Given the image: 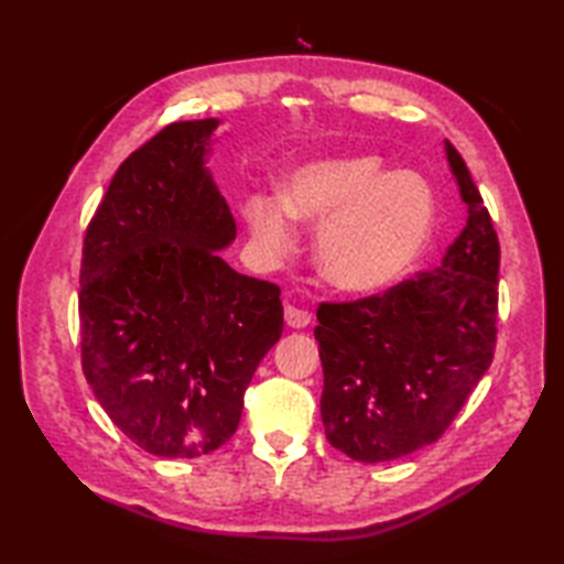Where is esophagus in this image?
<instances>
[{
  "mask_svg": "<svg viewBox=\"0 0 564 564\" xmlns=\"http://www.w3.org/2000/svg\"><path fill=\"white\" fill-rule=\"evenodd\" d=\"M310 319H313V315H310L307 310H301L295 305H285V325H289L291 329H305L310 325Z\"/></svg>",
  "mask_w": 564,
  "mask_h": 564,
  "instance_id": "esophagus-1",
  "label": "esophagus"
}]
</instances>
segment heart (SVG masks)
Wrapping results in <instances>:
<instances>
[{
  "label": "heart",
  "instance_id": "1",
  "mask_svg": "<svg viewBox=\"0 0 564 564\" xmlns=\"http://www.w3.org/2000/svg\"><path fill=\"white\" fill-rule=\"evenodd\" d=\"M242 218L263 257H285L293 223L318 225L315 263L334 291H386L422 254L436 218L429 184L388 172L373 154H329L291 166L279 198L242 200Z\"/></svg>",
  "mask_w": 564,
  "mask_h": 564
}]
</instances>
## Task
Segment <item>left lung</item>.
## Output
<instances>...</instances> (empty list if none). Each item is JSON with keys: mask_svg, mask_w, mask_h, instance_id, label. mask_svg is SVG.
Listing matches in <instances>:
<instances>
[{"mask_svg": "<svg viewBox=\"0 0 564 564\" xmlns=\"http://www.w3.org/2000/svg\"><path fill=\"white\" fill-rule=\"evenodd\" d=\"M467 223L434 271L366 301L317 310L327 441L361 463H386L438 441L492 364L499 239L451 142Z\"/></svg>", "mask_w": 564, "mask_h": 564, "instance_id": "obj_1", "label": "left lung"}]
</instances>
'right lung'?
<instances>
[{"label":"right lung","instance_id":"right-lung-1","mask_svg":"<svg viewBox=\"0 0 564 564\" xmlns=\"http://www.w3.org/2000/svg\"><path fill=\"white\" fill-rule=\"evenodd\" d=\"M218 118L172 123L118 166L84 237L82 368L123 434L160 458L220 448L281 339V289L237 273L208 158Z\"/></svg>","mask_w":564,"mask_h":564}]
</instances>
